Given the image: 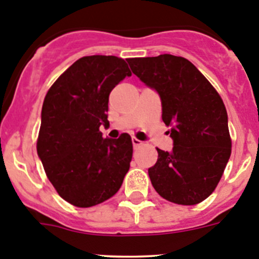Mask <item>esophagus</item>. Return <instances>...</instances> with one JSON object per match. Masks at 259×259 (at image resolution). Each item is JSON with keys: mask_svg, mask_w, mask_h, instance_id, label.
Masks as SVG:
<instances>
[{"mask_svg": "<svg viewBox=\"0 0 259 259\" xmlns=\"http://www.w3.org/2000/svg\"><path fill=\"white\" fill-rule=\"evenodd\" d=\"M142 144H143V142H141L139 139H137V138H133V147L134 148H138V147H141Z\"/></svg>", "mask_w": 259, "mask_h": 259, "instance_id": "34e87169", "label": "esophagus"}]
</instances>
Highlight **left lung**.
Instances as JSON below:
<instances>
[{"label":"left lung","instance_id":"8db88e82","mask_svg":"<svg viewBox=\"0 0 259 259\" xmlns=\"http://www.w3.org/2000/svg\"><path fill=\"white\" fill-rule=\"evenodd\" d=\"M132 71L156 89L162 120L170 126L172 151L157 148L148 168L152 185L166 200L193 206L213 193L231 154L228 112L206 76L180 56L129 59Z\"/></svg>","mask_w":259,"mask_h":259}]
</instances>
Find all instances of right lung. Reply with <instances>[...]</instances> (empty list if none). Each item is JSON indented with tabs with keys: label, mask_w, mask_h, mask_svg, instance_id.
Masks as SVG:
<instances>
[{
	"label": "right lung",
	"mask_w": 259,
	"mask_h": 259,
	"mask_svg": "<svg viewBox=\"0 0 259 259\" xmlns=\"http://www.w3.org/2000/svg\"><path fill=\"white\" fill-rule=\"evenodd\" d=\"M132 71L116 56L75 61L48 89L42 107L37 152L60 197L75 207L110 199L129 171L133 143L124 133L103 139L111 91Z\"/></svg>",
	"instance_id": "obj_1"
}]
</instances>
